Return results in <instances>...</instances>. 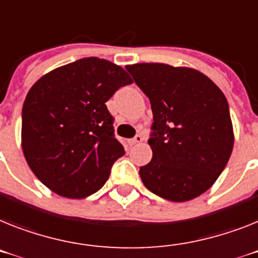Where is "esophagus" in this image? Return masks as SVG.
I'll use <instances>...</instances> for the list:
<instances>
[{
	"label": "esophagus",
	"instance_id": "esophagus-1",
	"mask_svg": "<svg viewBox=\"0 0 258 258\" xmlns=\"http://www.w3.org/2000/svg\"><path fill=\"white\" fill-rule=\"evenodd\" d=\"M143 139H144V138H143L142 135H136L135 138H134V139L130 140V144H131V146H135V144H139V143L143 142Z\"/></svg>",
	"mask_w": 258,
	"mask_h": 258
}]
</instances>
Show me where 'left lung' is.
I'll use <instances>...</instances> for the list:
<instances>
[{
	"instance_id": "obj_1",
	"label": "left lung",
	"mask_w": 258,
	"mask_h": 258,
	"mask_svg": "<svg viewBox=\"0 0 258 258\" xmlns=\"http://www.w3.org/2000/svg\"><path fill=\"white\" fill-rule=\"evenodd\" d=\"M153 112L152 160L140 166L149 191L172 202L194 199L214 185L233 148L228 102L203 73L160 62L127 66Z\"/></svg>"
}]
</instances>
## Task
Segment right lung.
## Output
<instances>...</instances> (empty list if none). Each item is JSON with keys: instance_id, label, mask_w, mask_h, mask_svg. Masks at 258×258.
<instances>
[{"instance_id": "obj_1", "label": "right lung", "mask_w": 258, "mask_h": 258, "mask_svg": "<svg viewBox=\"0 0 258 258\" xmlns=\"http://www.w3.org/2000/svg\"><path fill=\"white\" fill-rule=\"evenodd\" d=\"M133 84L124 69L84 57L44 75L22 109V149L30 169L48 189L81 199L106 183L124 155L106 102Z\"/></svg>"}]
</instances>
